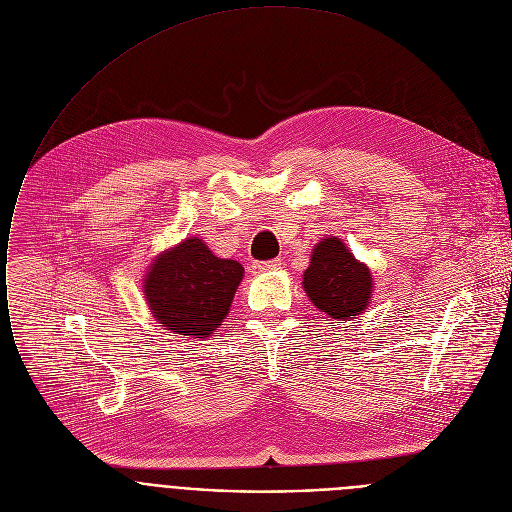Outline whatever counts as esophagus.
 Listing matches in <instances>:
<instances>
[{
  "label": "esophagus",
  "instance_id": "34e87169",
  "mask_svg": "<svg viewBox=\"0 0 512 512\" xmlns=\"http://www.w3.org/2000/svg\"><path fill=\"white\" fill-rule=\"evenodd\" d=\"M280 260L278 258H274V260H268V262H254V272L256 274H264V272H270V270H278L280 268Z\"/></svg>",
  "mask_w": 512,
  "mask_h": 512
}]
</instances>
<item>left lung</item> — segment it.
Listing matches in <instances>:
<instances>
[{"label":"left lung","instance_id":"1","mask_svg":"<svg viewBox=\"0 0 512 512\" xmlns=\"http://www.w3.org/2000/svg\"><path fill=\"white\" fill-rule=\"evenodd\" d=\"M304 292L319 311L337 321L357 319L371 300L369 268L355 260L339 238L321 240L302 276Z\"/></svg>","mask_w":512,"mask_h":512}]
</instances>
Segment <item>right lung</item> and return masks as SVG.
<instances>
[{
    "label": "right lung",
    "mask_w": 512,
    "mask_h": 512,
    "mask_svg": "<svg viewBox=\"0 0 512 512\" xmlns=\"http://www.w3.org/2000/svg\"><path fill=\"white\" fill-rule=\"evenodd\" d=\"M242 276L240 262L218 258L199 238H187L155 258L143 292L161 327L206 339L226 319Z\"/></svg>",
    "instance_id": "add662e5"
}]
</instances>
